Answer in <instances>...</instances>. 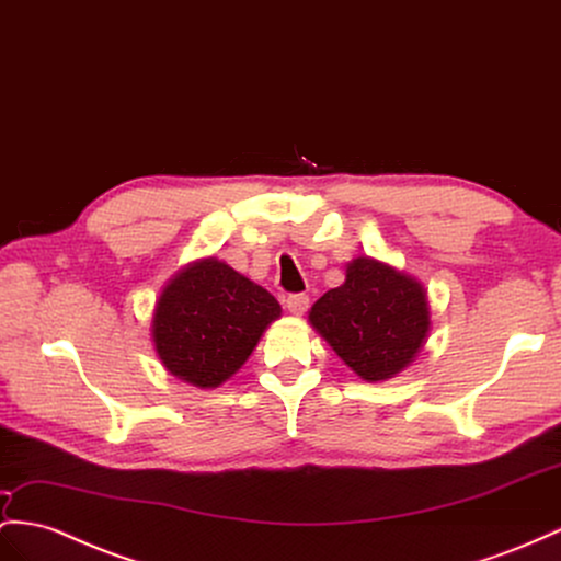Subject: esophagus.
I'll list each match as a JSON object with an SVG mask.
<instances>
[{"label":"esophagus","instance_id":"obj_1","mask_svg":"<svg viewBox=\"0 0 561 561\" xmlns=\"http://www.w3.org/2000/svg\"><path fill=\"white\" fill-rule=\"evenodd\" d=\"M310 306V298L306 294H291L289 298H286V308H289V312L294 314H304Z\"/></svg>","mask_w":561,"mask_h":561}]
</instances>
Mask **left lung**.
<instances>
[{
	"instance_id": "left-lung-1",
	"label": "left lung",
	"mask_w": 561,
	"mask_h": 561,
	"mask_svg": "<svg viewBox=\"0 0 561 561\" xmlns=\"http://www.w3.org/2000/svg\"><path fill=\"white\" fill-rule=\"evenodd\" d=\"M308 320L365 381L403 371L417 357L431 327L424 286L367 255L348 263L346 282L327 291L310 308Z\"/></svg>"
}]
</instances>
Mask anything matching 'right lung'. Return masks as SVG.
Wrapping results in <instances>:
<instances>
[{
  "label": "right lung",
  "instance_id": "1",
  "mask_svg": "<svg viewBox=\"0 0 561 561\" xmlns=\"http://www.w3.org/2000/svg\"><path fill=\"white\" fill-rule=\"evenodd\" d=\"M279 314L277 298L263 286L222 261L204 257L165 284L153 310L151 336L172 377L215 389L249 360Z\"/></svg>",
  "mask_w": 561,
  "mask_h": 561
}]
</instances>
